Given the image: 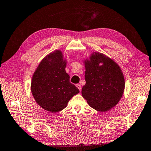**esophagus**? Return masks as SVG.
Listing matches in <instances>:
<instances>
[{
	"mask_svg": "<svg viewBox=\"0 0 151 151\" xmlns=\"http://www.w3.org/2000/svg\"><path fill=\"white\" fill-rule=\"evenodd\" d=\"M76 87H78V89L81 91V85H79V84H77V85H76Z\"/></svg>",
	"mask_w": 151,
	"mask_h": 151,
	"instance_id": "1",
	"label": "esophagus"
}]
</instances>
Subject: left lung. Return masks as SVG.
Segmentation results:
<instances>
[{
  "mask_svg": "<svg viewBox=\"0 0 151 151\" xmlns=\"http://www.w3.org/2000/svg\"><path fill=\"white\" fill-rule=\"evenodd\" d=\"M85 79L81 94L91 107L106 112L122 98L125 79L119 65L104 54L94 52L84 60Z\"/></svg>",
  "mask_w": 151,
  "mask_h": 151,
  "instance_id": "left-lung-1",
  "label": "left lung"
}]
</instances>
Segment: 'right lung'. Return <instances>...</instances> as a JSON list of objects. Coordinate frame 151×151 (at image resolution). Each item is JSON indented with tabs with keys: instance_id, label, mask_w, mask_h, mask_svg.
Segmentation results:
<instances>
[{
	"instance_id": "1",
	"label": "right lung",
	"mask_w": 151,
	"mask_h": 151,
	"mask_svg": "<svg viewBox=\"0 0 151 151\" xmlns=\"http://www.w3.org/2000/svg\"><path fill=\"white\" fill-rule=\"evenodd\" d=\"M66 63L62 51L56 50L42 60L33 75L32 95L37 103L49 112L62 110L70 99L79 93L70 82V76L65 70Z\"/></svg>"
}]
</instances>
